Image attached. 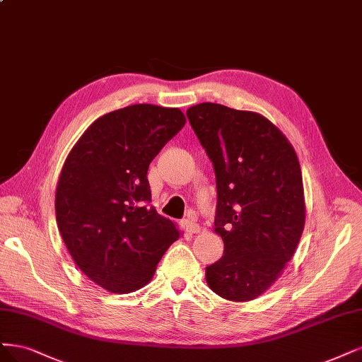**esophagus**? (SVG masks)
I'll list each match as a JSON object with an SVG mask.
<instances>
[{
    "label": "esophagus",
    "instance_id": "34e87169",
    "mask_svg": "<svg viewBox=\"0 0 362 362\" xmlns=\"http://www.w3.org/2000/svg\"><path fill=\"white\" fill-rule=\"evenodd\" d=\"M184 226H185V230L189 233H199V232H201V226H199L197 223H194L192 220H185Z\"/></svg>",
    "mask_w": 362,
    "mask_h": 362
}]
</instances>
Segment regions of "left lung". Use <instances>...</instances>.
I'll return each mask as SVG.
<instances>
[{
    "mask_svg": "<svg viewBox=\"0 0 362 362\" xmlns=\"http://www.w3.org/2000/svg\"><path fill=\"white\" fill-rule=\"evenodd\" d=\"M187 118L217 181L214 232L224 255L206 267V283L228 301L256 300L281 276L301 240L300 161L283 132L257 112L201 103L187 109Z\"/></svg>",
    "mask_w": 362,
    "mask_h": 362,
    "instance_id": "8db88e82",
    "label": "left lung"
}]
</instances>
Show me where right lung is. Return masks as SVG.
<instances>
[{"instance_id": "right-lung-1", "label": "right lung", "mask_w": 362, "mask_h": 362, "mask_svg": "<svg viewBox=\"0 0 362 362\" xmlns=\"http://www.w3.org/2000/svg\"><path fill=\"white\" fill-rule=\"evenodd\" d=\"M185 126L178 107L132 105L97 118L62 165L55 216L74 264L100 288L130 293L153 280L182 232L151 202L146 172Z\"/></svg>"}]
</instances>
